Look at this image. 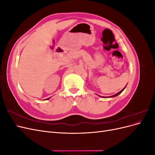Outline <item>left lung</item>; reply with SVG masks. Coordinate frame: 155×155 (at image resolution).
Listing matches in <instances>:
<instances>
[{
	"instance_id": "1",
	"label": "left lung",
	"mask_w": 155,
	"mask_h": 155,
	"mask_svg": "<svg viewBox=\"0 0 155 155\" xmlns=\"http://www.w3.org/2000/svg\"><path fill=\"white\" fill-rule=\"evenodd\" d=\"M127 86V85H126ZM126 86L122 89V90H121V91H120L119 92H118V93H117V94H114V95H113V96H108V97H116V96H118V95H119L120 94H121V92H122L123 91H124V89L125 88V87H126ZM100 97H105V98H107V97H104V96H100Z\"/></svg>"
}]
</instances>
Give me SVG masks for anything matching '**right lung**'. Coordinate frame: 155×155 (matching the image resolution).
<instances>
[{
	"instance_id": "obj_1",
	"label": "right lung",
	"mask_w": 155,
	"mask_h": 155,
	"mask_svg": "<svg viewBox=\"0 0 155 155\" xmlns=\"http://www.w3.org/2000/svg\"><path fill=\"white\" fill-rule=\"evenodd\" d=\"M50 97H48V98H47V99H46V100H49V99H50Z\"/></svg>"
}]
</instances>
